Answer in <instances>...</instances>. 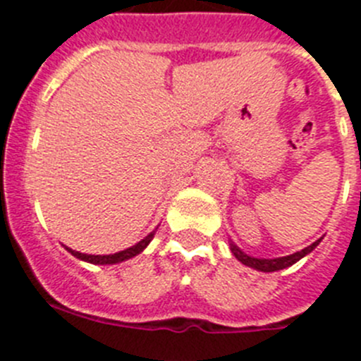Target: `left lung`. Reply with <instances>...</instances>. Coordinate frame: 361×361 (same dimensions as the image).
<instances>
[{"mask_svg": "<svg viewBox=\"0 0 361 361\" xmlns=\"http://www.w3.org/2000/svg\"><path fill=\"white\" fill-rule=\"evenodd\" d=\"M320 244V240L312 242L311 245H307L305 250L302 251H296V253L289 255V257H280V258H255V257H250V255H245L244 251H240L235 244H229L231 245V251L233 255H235V258L237 260H240L244 266L247 267H253V269H258V271H264V273H271V271H280V269H286V267L293 266L295 262H298L300 258H304L305 255L311 253L317 245Z\"/></svg>", "mask_w": 361, "mask_h": 361, "instance_id": "left-lung-1", "label": "left lung"}]
</instances>
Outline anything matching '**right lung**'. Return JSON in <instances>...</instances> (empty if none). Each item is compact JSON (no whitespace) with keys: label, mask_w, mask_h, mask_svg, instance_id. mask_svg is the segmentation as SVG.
<instances>
[{"label":"right lung","mask_w":361,"mask_h":361,"mask_svg":"<svg viewBox=\"0 0 361 361\" xmlns=\"http://www.w3.org/2000/svg\"><path fill=\"white\" fill-rule=\"evenodd\" d=\"M153 235H155V231H152L146 238H142L139 244L132 245V247H128V250L124 251H119V253H114V255H85V253H79V251H73V250H66L70 251V253L73 255V257L81 258V260H85V262H90V264H117V262H123V260H128V258L135 257V255L141 253L142 250H145L146 245L149 244V240L153 238Z\"/></svg>","instance_id":"right-lung-1"}]
</instances>
